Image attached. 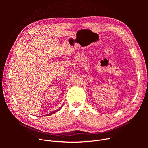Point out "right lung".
<instances>
[{
    "mask_svg": "<svg viewBox=\"0 0 148 148\" xmlns=\"http://www.w3.org/2000/svg\"><path fill=\"white\" fill-rule=\"evenodd\" d=\"M62 105H61V107L58 109V110H55V111H54L53 112H51V113H50V114H47L46 115V116H49V115H52V114H53L54 113H55L56 112H57V111H58L60 109H61V108L62 107Z\"/></svg>",
    "mask_w": 148,
    "mask_h": 148,
    "instance_id": "add662e5",
    "label": "right lung"
}]
</instances>
